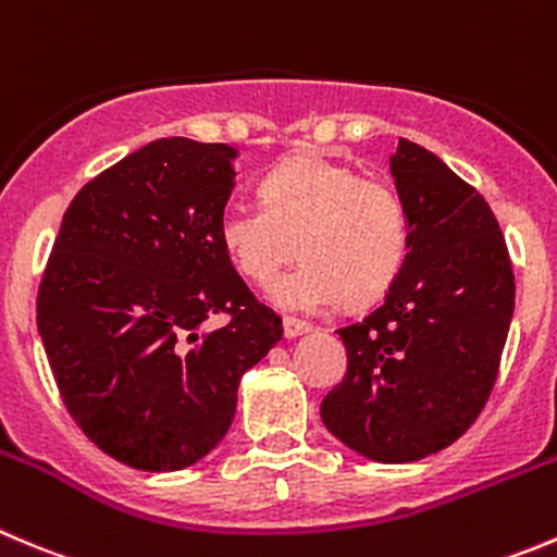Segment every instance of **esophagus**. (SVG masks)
Returning a JSON list of instances; mask_svg holds the SVG:
<instances>
[{
  "mask_svg": "<svg viewBox=\"0 0 557 557\" xmlns=\"http://www.w3.org/2000/svg\"><path fill=\"white\" fill-rule=\"evenodd\" d=\"M310 323H305V321H299V318H290V315H285L283 318V332H285V337H299V334H307L310 332Z\"/></svg>",
  "mask_w": 557,
  "mask_h": 557,
  "instance_id": "obj_1",
  "label": "esophagus"
}]
</instances>
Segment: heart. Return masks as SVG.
<instances>
[{
  "label": "heart",
  "instance_id": "heart-1",
  "mask_svg": "<svg viewBox=\"0 0 557 557\" xmlns=\"http://www.w3.org/2000/svg\"><path fill=\"white\" fill-rule=\"evenodd\" d=\"M263 203L234 201L220 218V242L247 280L294 312H323L386 294L408 256V209L386 180L359 176L350 165L296 154L263 180ZM300 247H295V242Z\"/></svg>",
  "mask_w": 557,
  "mask_h": 557
}]
</instances>
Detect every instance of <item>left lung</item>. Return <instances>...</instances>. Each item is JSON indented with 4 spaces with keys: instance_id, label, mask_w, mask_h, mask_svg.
Segmentation results:
<instances>
[{
    "instance_id": "left-lung-1",
    "label": "left lung",
    "mask_w": 557,
    "mask_h": 557,
    "mask_svg": "<svg viewBox=\"0 0 557 557\" xmlns=\"http://www.w3.org/2000/svg\"><path fill=\"white\" fill-rule=\"evenodd\" d=\"M392 176L408 256L383 305L339 329L348 372L321 419L367 460L416 462L482 413L515 315V272L493 209L444 160L399 138Z\"/></svg>"
}]
</instances>
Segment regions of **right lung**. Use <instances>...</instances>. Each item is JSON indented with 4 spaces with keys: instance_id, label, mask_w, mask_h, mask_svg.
Returning <instances> with one entry per match:
<instances>
[{
    "instance_id": "right-lung-1",
    "label": "right lung",
    "mask_w": 557,
    "mask_h": 557,
    "mask_svg": "<svg viewBox=\"0 0 557 557\" xmlns=\"http://www.w3.org/2000/svg\"><path fill=\"white\" fill-rule=\"evenodd\" d=\"M236 149L160 138L86 182L37 290V332L86 438L182 471L228 433L239 381L283 337L220 242ZM223 311L220 330L202 326Z\"/></svg>"
}]
</instances>
